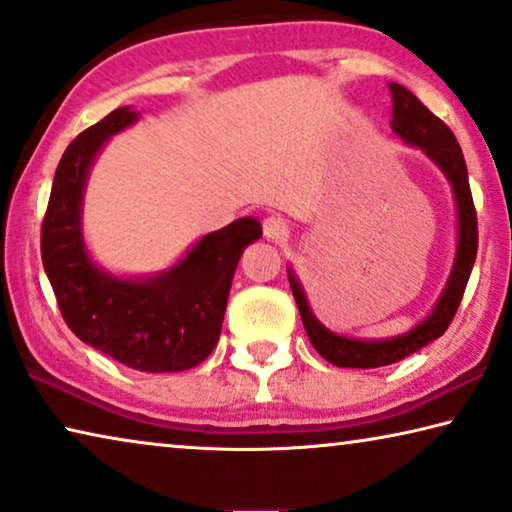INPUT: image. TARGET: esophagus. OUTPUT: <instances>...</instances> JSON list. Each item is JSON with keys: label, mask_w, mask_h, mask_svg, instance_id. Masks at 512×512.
Wrapping results in <instances>:
<instances>
[{"label": "esophagus", "mask_w": 512, "mask_h": 512, "mask_svg": "<svg viewBox=\"0 0 512 512\" xmlns=\"http://www.w3.org/2000/svg\"><path fill=\"white\" fill-rule=\"evenodd\" d=\"M262 229L269 241H283L287 239V234H290V225H287V220L280 218V215H269V218L262 222Z\"/></svg>", "instance_id": "esophagus-1"}]
</instances>
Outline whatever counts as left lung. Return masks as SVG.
<instances>
[{"instance_id": "obj_1", "label": "left lung", "mask_w": 512, "mask_h": 512, "mask_svg": "<svg viewBox=\"0 0 512 512\" xmlns=\"http://www.w3.org/2000/svg\"><path fill=\"white\" fill-rule=\"evenodd\" d=\"M392 92V129L394 134L410 146H417L438 169L448 176L455 192L457 204V255L452 264L448 285L438 299L427 318L420 325L413 327L406 334L385 338V341H359V338L338 336L327 327H322L308 306L306 294L294 278V273H287L294 301L299 306L301 322L308 338H311L313 348L320 352L327 362L336 366H348V369H378L399 362V359L413 355L424 345L436 341L438 336L445 334L455 318L459 304H462L466 283H469L475 253H478V218H475V206L469 187V171L462 155V148L452 134V129L445 125L441 118H436L413 92L403 88L399 83H390Z\"/></svg>"}]
</instances>
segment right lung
Masks as SVG:
<instances>
[{"instance_id": "obj_1", "label": "right lung", "mask_w": 512, "mask_h": 512, "mask_svg": "<svg viewBox=\"0 0 512 512\" xmlns=\"http://www.w3.org/2000/svg\"><path fill=\"white\" fill-rule=\"evenodd\" d=\"M136 118L129 106L115 109L64 150L43 215L41 259L62 318L83 343L136 371H185L218 343L236 264L262 236V225L234 220L150 278H115L99 269L81 232L85 181L106 139Z\"/></svg>"}]
</instances>
